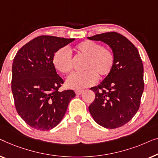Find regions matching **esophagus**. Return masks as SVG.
Masks as SVG:
<instances>
[{"instance_id": "obj_1", "label": "esophagus", "mask_w": 158, "mask_h": 158, "mask_svg": "<svg viewBox=\"0 0 158 158\" xmlns=\"http://www.w3.org/2000/svg\"><path fill=\"white\" fill-rule=\"evenodd\" d=\"M82 92H83V90H76L75 91V93H76L77 95H80Z\"/></svg>"}]
</instances>
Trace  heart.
<instances>
[{
    "instance_id": "1",
    "label": "heart",
    "mask_w": 158,
    "mask_h": 158,
    "mask_svg": "<svg viewBox=\"0 0 158 158\" xmlns=\"http://www.w3.org/2000/svg\"><path fill=\"white\" fill-rule=\"evenodd\" d=\"M79 56L85 58L84 72L73 73L66 79V86L74 89H81L93 85L98 77L104 79L110 74L114 65V56L109 48L92 41H84L75 46ZM53 64L58 72L66 74L72 69V55L67 48H61L54 53Z\"/></svg>"
}]
</instances>
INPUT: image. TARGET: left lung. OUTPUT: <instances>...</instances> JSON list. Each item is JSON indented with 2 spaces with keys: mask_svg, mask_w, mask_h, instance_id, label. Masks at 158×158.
I'll return each mask as SVG.
<instances>
[{
  "mask_svg": "<svg viewBox=\"0 0 158 158\" xmlns=\"http://www.w3.org/2000/svg\"><path fill=\"white\" fill-rule=\"evenodd\" d=\"M88 39L106 44L114 56L110 74L90 89L95 93V99L89 110L99 125L119 127L130 122L139 110L144 90L143 61L134 44L118 33H104Z\"/></svg>",
  "mask_w": 158,
  "mask_h": 158,
  "instance_id": "left-lung-1",
  "label": "left lung"
}]
</instances>
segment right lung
I'll use <instances>...</instances> for the list:
<instances>
[{"instance_id": "right-lung-1", "label": "right lung", "mask_w": 158, "mask_h": 158, "mask_svg": "<svg viewBox=\"0 0 158 158\" xmlns=\"http://www.w3.org/2000/svg\"><path fill=\"white\" fill-rule=\"evenodd\" d=\"M75 39L40 35L25 44L14 57L11 89L18 114L32 128L52 130L61 121L73 90L59 92L64 80L56 73L53 56Z\"/></svg>"}]
</instances>
